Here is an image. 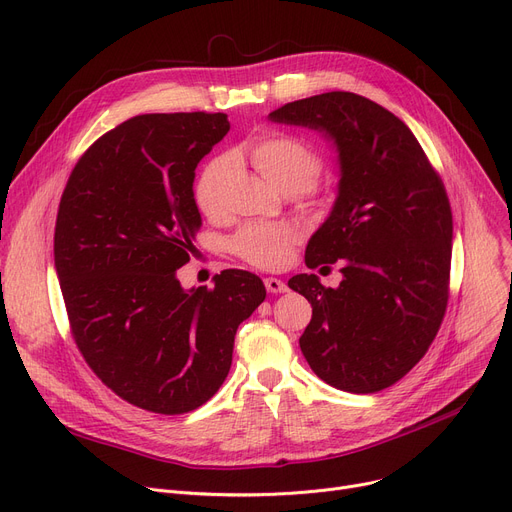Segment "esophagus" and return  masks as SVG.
<instances>
[{
  "instance_id": "obj_1",
  "label": "esophagus",
  "mask_w": 512,
  "mask_h": 512,
  "mask_svg": "<svg viewBox=\"0 0 512 512\" xmlns=\"http://www.w3.org/2000/svg\"><path fill=\"white\" fill-rule=\"evenodd\" d=\"M263 284H265L267 292H286V290H288L286 282H282V280H278V278H265Z\"/></svg>"
}]
</instances>
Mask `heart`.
<instances>
[{"label":"heart","instance_id":"b5f03b06","mask_svg":"<svg viewBox=\"0 0 512 512\" xmlns=\"http://www.w3.org/2000/svg\"><path fill=\"white\" fill-rule=\"evenodd\" d=\"M245 153L253 168L284 195H311L313 184L324 172L321 159L307 143L284 132H270L247 143ZM230 170L228 157H213L195 180V203L207 218H218L222 205V184ZM297 240V232L284 224H247L232 242V253L261 270H276L286 263L288 249Z\"/></svg>","mask_w":512,"mask_h":512}]
</instances>
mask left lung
I'll list each match as a JSON object with an SVG mask.
<instances>
[{
  "instance_id": "left-lung-1",
  "label": "left lung",
  "mask_w": 512,
  "mask_h": 512,
  "mask_svg": "<svg viewBox=\"0 0 512 512\" xmlns=\"http://www.w3.org/2000/svg\"><path fill=\"white\" fill-rule=\"evenodd\" d=\"M270 120L326 132L340 159L338 199L305 263L315 270L340 261L342 282L288 280L313 307L301 351L326 384L380 392L419 363L446 313L452 211L444 182L409 126L367 97L321 93L278 107Z\"/></svg>"
}]
</instances>
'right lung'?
<instances>
[{"label": "right lung", "instance_id": "right-lung-1", "mask_svg": "<svg viewBox=\"0 0 512 512\" xmlns=\"http://www.w3.org/2000/svg\"><path fill=\"white\" fill-rule=\"evenodd\" d=\"M228 130L226 114L134 116L83 153L60 199L53 257L72 338L107 388L151 413L218 392L240 321L265 299L251 272L193 290L176 278L201 226L195 168Z\"/></svg>", "mask_w": 512, "mask_h": 512}]
</instances>
